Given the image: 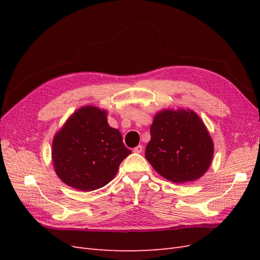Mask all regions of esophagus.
Segmentation results:
<instances>
[{"mask_svg":"<svg viewBox=\"0 0 260 260\" xmlns=\"http://www.w3.org/2000/svg\"><path fill=\"white\" fill-rule=\"evenodd\" d=\"M142 151H143V146H142V145H138L137 147L133 148V152H135V153H138V154L142 153Z\"/></svg>","mask_w":260,"mask_h":260,"instance_id":"obj_1","label":"esophagus"}]
</instances>
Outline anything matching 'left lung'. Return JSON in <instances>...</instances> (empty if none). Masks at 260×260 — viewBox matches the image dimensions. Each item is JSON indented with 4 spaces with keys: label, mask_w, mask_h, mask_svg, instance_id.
I'll list each match as a JSON object with an SVG mask.
<instances>
[{
    "label": "left lung",
    "mask_w": 260,
    "mask_h": 260,
    "mask_svg": "<svg viewBox=\"0 0 260 260\" xmlns=\"http://www.w3.org/2000/svg\"><path fill=\"white\" fill-rule=\"evenodd\" d=\"M214 142L201 117L191 109H162L154 116L147 161L175 183L192 182L208 170Z\"/></svg>",
    "instance_id": "obj_1"
}]
</instances>
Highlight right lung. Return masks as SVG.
I'll return each instance as SVG.
<instances>
[{
    "label": "right lung",
    "instance_id": "right-lung-1",
    "mask_svg": "<svg viewBox=\"0 0 260 260\" xmlns=\"http://www.w3.org/2000/svg\"><path fill=\"white\" fill-rule=\"evenodd\" d=\"M129 154L119 130L108 124L107 112L92 105L77 109L54 136L52 144L57 177L83 192L111 182Z\"/></svg>",
    "mask_w": 260,
    "mask_h": 260
}]
</instances>
